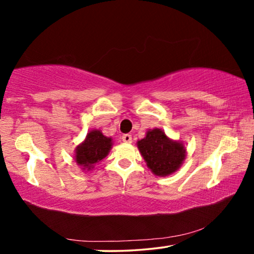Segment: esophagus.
<instances>
[{
  "instance_id": "34e87169",
  "label": "esophagus",
  "mask_w": 254,
  "mask_h": 254,
  "mask_svg": "<svg viewBox=\"0 0 254 254\" xmlns=\"http://www.w3.org/2000/svg\"><path fill=\"white\" fill-rule=\"evenodd\" d=\"M123 142H125V143H131V135H129V134H125V135H123Z\"/></svg>"
}]
</instances>
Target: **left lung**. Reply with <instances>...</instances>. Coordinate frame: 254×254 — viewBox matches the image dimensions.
<instances>
[{"mask_svg":"<svg viewBox=\"0 0 254 254\" xmlns=\"http://www.w3.org/2000/svg\"><path fill=\"white\" fill-rule=\"evenodd\" d=\"M137 148L154 175H171L181 167L186 159V148L181 142L168 138L164 130L154 128L137 141Z\"/></svg>","mask_w":254,"mask_h":254,"instance_id":"left-lung-1","label":"left lung"}]
</instances>
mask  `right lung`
Instances as JSON below:
<instances>
[{"mask_svg":"<svg viewBox=\"0 0 254 254\" xmlns=\"http://www.w3.org/2000/svg\"><path fill=\"white\" fill-rule=\"evenodd\" d=\"M112 148V138L106 137L101 130L94 129L87 134L86 139L76 146L74 159L84 171H90L108 156Z\"/></svg>","mask_w":254,"mask_h":254,"instance_id":"1","label":"right lung"}]
</instances>
